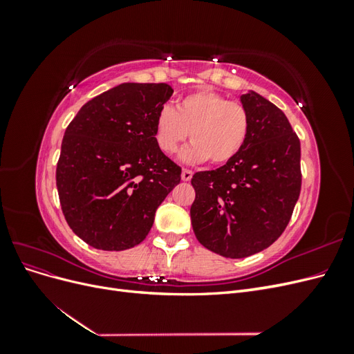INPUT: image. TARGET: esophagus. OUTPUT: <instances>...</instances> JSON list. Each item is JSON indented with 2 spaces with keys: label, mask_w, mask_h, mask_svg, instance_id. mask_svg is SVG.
Returning <instances> with one entry per match:
<instances>
[{
  "label": "esophagus",
  "mask_w": 354,
  "mask_h": 354,
  "mask_svg": "<svg viewBox=\"0 0 354 354\" xmlns=\"http://www.w3.org/2000/svg\"><path fill=\"white\" fill-rule=\"evenodd\" d=\"M192 176H194V173H192L190 169H187V168L181 169V180H183V181H190Z\"/></svg>",
  "instance_id": "34e87169"
}]
</instances>
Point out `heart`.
<instances>
[{
	"label": "heart",
	"mask_w": 354,
	"mask_h": 354,
	"mask_svg": "<svg viewBox=\"0 0 354 354\" xmlns=\"http://www.w3.org/2000/svg\"><path fill=\"white\" fill-rule=\"evenodd\" d=\"M250 112L239 102L212 90L192 93L174 109L162 108L155 121V140L164 153H176L187 137L194 142L181 158L187 162L226 164L248 140ZM191 133H189L188 131Z\"/></svg>",
	"instance_id": "heart-1"
}]
</instances>
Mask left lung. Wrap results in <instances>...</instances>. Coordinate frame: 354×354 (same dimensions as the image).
<instances>
[{
	"mask_svg": "<svg viewBox=\"0 0 354 354\" xmlns=\"http://www.w3.org/2000/svg\"><path fill=\"white\" fill-rule=\"evenodd\" d=\"M251 130L242 151L223 167L192 177L196 239L227 259H243L283 233L301 190V147L285 113L263 95H241Z\"/></svg>",
	"mask_w": 354,
	"mask_h": 354,
	"instance_id": "8db88e82",
	"label": "left lung"
}]
</instances>
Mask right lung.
Returning a JSON list of instances; mask_svg holds the SVG:
<instances>
[{
    "label": "right lung",
    "mask_w": 354,
    "mask_h": 354,
    "mask_svg": "<svg viewBox=\"0 0 354 354\" xmlns=\"http://www.w3.org/2000/svg\"><path fill=\"white\" fill-rule=\"evenodd\" d=\"M168 84L124 82L85 103L63 136L56 185L72 232L93 248L145 241L181 168L155 140Z\"/></svg>",
    "instance_id": "obj_1"
}]
</instances>
